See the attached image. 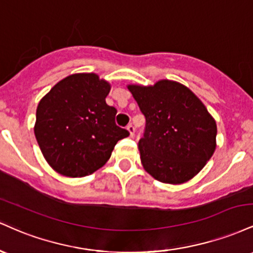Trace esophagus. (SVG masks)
I'll return each instance as SVG.
<instances>
[{
	"instance_id": "obj_1",
	"label": "esophagus",
	"mask_w": 253,
	"mask_h": 253,
	"mask_svg": "<svg viewBox=\"0 0 253 253\" xmlns=\"http://www.w3.org/2000/svg\"><path fill=\"white\" fill-rule=\"evenodd\" d=\"M127 130H128V132H129V135L130 136H134L135 128H134V126H133V125H128V126H127Z\"/></svg>"
}]
</instances>
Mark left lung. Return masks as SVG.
Listing matches in <instances>:
<instances>
[{"label":"left lung","instance_id":"1","mask_svg":"<svg viewBox=\"0 0 253 253\" xmlns=\"http://www.w3.org/2000/svg\"><path fill=\"white\" fill-rule=\"evenodd\" d=\"M127 88L146 119L138 145L144 169L159 182L189 181L215 151V120L189 88L175 81Z\"/></svg>","mask_w":253,"mask_h":253}]
</instances>
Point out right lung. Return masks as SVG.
Masks as SVG:
<instances>
[{
	"instance_id": "right-lung-1",
	"label": "right lung",
	"mask_w": 253,
	"mask_h": 253,
	"mask_svg": "<svg viewBox=\"0 0 253 253\" xmlns=\"http://www.w3.org/2000/svg\"><path fill=\"white\" fill-rule=\"evenodd\" d=\"M110 84L96 74H75L40 100L34 134L46 162L58 173L84 177L100 169L114 146L129 135L106 103Z\"/></svg>"
}]
</instances>
